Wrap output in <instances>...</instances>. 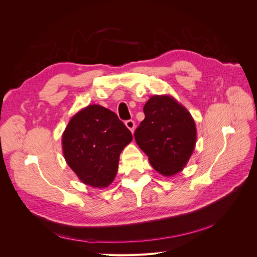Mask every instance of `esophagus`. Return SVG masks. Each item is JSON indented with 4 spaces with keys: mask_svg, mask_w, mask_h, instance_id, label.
I'll return each mask as SVG.
<instances>
[{
    "mask_svg": "<svg viewBox=\"0 0 257 257\" xmlns=\"http://www.w3.org/2000/svg\"><path fill=\"white\" fill-rule=\"evenodd\" d=\"M125 125L132 132V133H134V131H135V122L133 120H127L125 122Z\"/></svg>",
    "mask_w": 257,
    "mask_h": 257,
    "instance_id": "34e87169",
    "label": "esophagus"
}]
</instances>
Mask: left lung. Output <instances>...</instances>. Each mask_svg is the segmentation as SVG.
<instances>
[{
    "label": "left lung",
    "mask_w": 257,
    "mask_h": 257,
    "mask_svg": "<svg viewBox=\"0 0 257 257\" xmlns=\"http://www.w3.org/2000/svg\"><path fill=\"white\" fill-rule=\"evenodd\" d=\"M145 119L135 131L138 147L152 167L165 177L186 166L195 148L197 132L193 116L170 95H153L144 106Z\"/></svg>",
    "instance_id": "left-lung-1"
}]
</instances>
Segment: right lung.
<instances>
[{
    "instance_id": "add662e5",
    "label": "right lung",
    "mask_w": 257,
    "mask_h": 257,
    "mask_svg": "<svg viewBox=\"0 0 257 257\" xmlns=\"http://www.w3.org/2000/svg\"><path fill=\"white\" fill-rule=\"evenodd\" d=\"M133 137L118 115L100 105L75 113L62 134L67 165L92 188H107L115 178L122 150Z\"/></svg>"
}]
</instances>
